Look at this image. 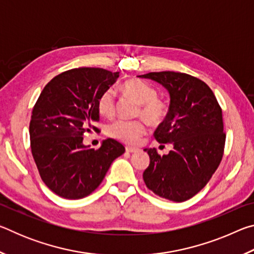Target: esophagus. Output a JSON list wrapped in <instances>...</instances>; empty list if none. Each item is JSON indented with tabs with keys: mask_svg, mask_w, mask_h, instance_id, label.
<instances>
[{
	"mask_svg": "<svg viewBox=\"0 0 254 254\" xmlns=\"http://www.w3.org/2000/svg\"><path fill=\"white\" fill-rule=\"evenodd\" d=\"M126 150H127V152H128V153H132V152H136L137 151V149L136 148H134V147H126Z\"/></svg>",
	"mask_w": 254,
	"mask_h": 254,
	"instance_id": "1",
	"label": "esophagus"
}]
</instances>
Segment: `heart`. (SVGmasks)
I'll list each match as a JSON object with an SVG mask.
<instances>
[{
  "instance_id": "obj_1",
  "label": "heart",
  "mask_w": 254,
  "mask_h": 254,
  "mask_svg": "<svg viewBox=\"0 0 254 254\" xmlns=\"http://www.w3.org/2000/svg\"><path fill=\"white\" fill-rule=\"evenodd\" d=\"M121 92L140 103L137 117H142L153 126L161 124L168 117V103L158 97L157 89L141 79H128L121 85ZM97 111L102 117L113 118L117 111V96L112 88L103 92L97 100ZM107 134L127 144H136L147 133L143 120H118L107 127Z\"/></svg>"
}]
</instances>
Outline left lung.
I'll use <instances>...</instances> for the list:
<instances>
[{
  "label": "left lung",
  "instance_id": "8db88e82",
  "mask_svg": "<svg viewBox=\"0 0 254 254\" xmlns=\"http://www.w3.org/2000/svg\"><path fill=\"white\" fill-rule=\"evenodd\" d=\"M156 80L170 94L168 117L154 131L160 143L174 150L150 157L143 180L162 198L185 201L203 189L220 166L225 145L222 109L212 89L197 77L184 72L159 71L139 76Z\"/></svg>",
  "mask_w": 254,
  "mask_h": 254
}]
</instances>
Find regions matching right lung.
<instances>
[{
	"mask_svg": "<svg viewBox=\"0 0 254 254\" xmlns=\"http://www.w3.org/2000/svg\"><path fill=\"white\" fill-rule=\"evenodd\" d=\"M119 71L74 68L54 77L42 89L30 121V147L50 190L67 199L88 196L100 186L111 163L126 151L114 139L100 149L83 144L85 133L98 131L97 100L117 81Z\"/></svg>",
	"mask_w": 254,
	"mask_h": 254,
	"instance_id": "obj_1",
	"label": "right lung"
}]
</instances>
